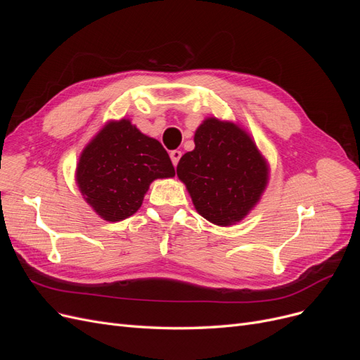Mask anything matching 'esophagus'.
Listing matches in <instances>:
<instances>
[{"label": "esophagus", "instance_id": "34e87169", "mask_svg": "<svg viewBox=\"0 0 360 360\" xmlns=\"http://www.w3.org/2000/svg\"><path fill=\"white\" fill-rule=\"evenodd\" d=\"M169 156H171V160L174 163V167H177V163H179L180 158H181V151L180 150H172L171 153H169Z\"/></svg>", "mask_w": 360, "mask_h": 360}]
</instances>
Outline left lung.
<instances>
[{
    "label": "left lung",
    "instance_id": "1",
    "mask_svg": "<svg viewBox=\"0 0 360 360\" xmlns=\"http://www.w3.org/2000/svg\"><path fill=\"white\" fill-rule=\"evenodd\" d=\"M195 148L183 155L177 176L197 212L216 225H233L252 209L267 184V165L238 126L207 118L195 132Z\"/></svg>",
    "mask_w": 360,
    "mask_h": 360
}]
</instances>
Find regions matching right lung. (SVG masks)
Segmentation results:
<instances>
[{
  "label": "right lung",
  "mask_w": 360,
  "mask_h": 360,
  "mask_svg": "<svg viewBox=\"0 0 360 360\" xmlns=\"http://www.w3.org/2000/svg\"><path fill=\"white\" fill-rule=\"evenodd\" d=\"M172 176L167 150L129 120L108 123L85 147L76 168L85 201L110 222L132 216L143 204L150 183Z\"/></svg>",
  "instance_id": "1"
}]
</instances>
